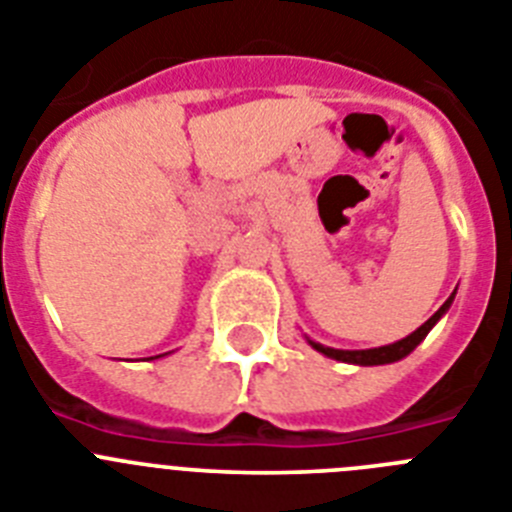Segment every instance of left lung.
<instances>
[{"label": "left lung", "mask_w": 512, "mask_h": 512, "mask_svg": "<svg viewBox=\"0 0 512 512\" xmlns=\"http://www.w3.org/2000/svg\"><path fill=\"white\" fill-rule=\"evenodd\" d=\"M456 292H451V297L446 302H443L441 307H438L436 312H433L431 318L425 320L423 325H420L418 330H413L410 336L400 338V341L395 343H387V346H379V348H361V351H343V348H330V346H323V343L318 341H310L307 338V343H310L315 351H320L323 356H328V359H336V361H343V364H356V366H382V364H395V361L405 359L408 354H413L415 346H418L420 341H423L428 333H431L433 325L438 323V320L446 315V310L451 307V302H454Z\"/></svg>", "instance_id": "obj_1"}]
</instances>
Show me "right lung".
Segmentation results:
<instances>
[{"mask_svg":"<svg viewBox=\"0 0 512 512\" xmlns=\"http://www.w3.org/2000/svg\"><path fill=\"white\" fill-rule=\"evenodd\" d=\"M161 356H166V354H158V356H151V359H161Z\"/></svg>","mask_w":512,"mask_h":512,"instance_id":"1","label":"right lung"}]
</instances>
